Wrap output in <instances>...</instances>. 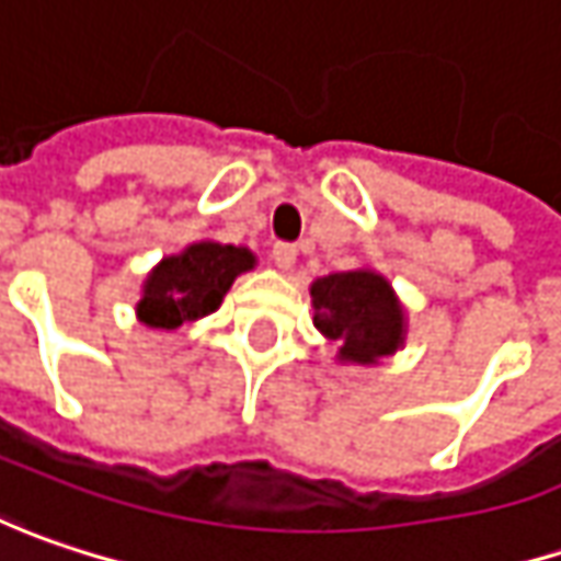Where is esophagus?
<instances>
[{
	"label": "esophagus",
	"instance_id": "1",
	"mask_svg": "<svg viewBox=\"0 0 561 561\" xmlns=\"http://www.w3.org/2000/svg\"><path fill=\"white\" fill-rule=\"evenodd\" d=\"M270 260H273L279 270H291V266H295V260H298V248H295V244H288V241H276V244H273V251H270Z\"/></svg>",
	"mask_w": 561,
	"mask_h": 561
}]
</instances>
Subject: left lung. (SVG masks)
<instances>
[{"label":"left lung","mask_w":561,"mask_h":561,"mask_svg":"<svg viewBox=\"0 0 561 561\" xmlns=\"http://www.w3.org/2000/svg\"><path fill=\"white\" fill-rule=\"evenodd\" d=\"M313 327L339 345L342 360L374 364L404 339V313L392 285L367 270L335 273L310 285Z\"/></svg>","instance_id":"1"}]
</instances>
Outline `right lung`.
Instances as JSON below:
<instances>
[{
  "instance_id": "right-lung-1",
  "label": "right lung",
  "mask_w": 561,
  "mask_h": 561,
  "mask_svg": "<svg viewBox=\"0 0 561 561\" xmlns=\"http://www.w3.org/2000/svg\"><path fill=\"white\" fill-rule=\"evenodd\" d=\"M254 266V254L234 244L201 241L184 254L165 256L144 285L137 317L153 329H179L222 305L238 273Z\"/></svg>"
}]
</instances>
